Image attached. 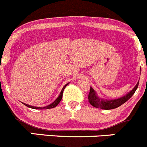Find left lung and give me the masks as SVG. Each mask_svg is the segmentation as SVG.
I'll list each match as a JSON object with an SVG mask.
<instances>
[{"mask_svg": "<svg viewBox=\"0 0 147 147\" xmlns=\"http://www.w3.org/2000/svg\"><path fill=\"white\" fill-rule=\"evenodd\" d=\"M138 86H139V82L136 84V86L133 88V90H131L125 96L113 100H106L99 98L97 95V93L94 90L93 88L90 87L89 95H88V101L92 106L95 107V108H101V109L104 110L114 109V108L121 106L122 104L126 102L129 98H131V96L134 94L135 91L137 89Z\"/></svg>", "mask_w": 147, "mask_h": 147, "instance_id": "1", "label": "left lung"}]
</instances>
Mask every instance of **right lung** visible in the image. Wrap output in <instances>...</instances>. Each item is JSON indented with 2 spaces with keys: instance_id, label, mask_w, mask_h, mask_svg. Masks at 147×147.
Segmentation results:
<instances>
[{
  "instance_id": "obj_1",
  "label": "right lung",
  "mask_w": 147,
  "mask_h": 147,
  "mask_svg": "<svg viewBox=\"0 0 147 147\" xmlns=\"http://www.w3.org/2000/svg\"><path fill=\"white\" fill-rule=\"evenodd\" d=\"M68 84H69V83L66 84V85H65V86H64L63 88H62V90H61V92H60V94H59V96H58V98H57V99L55 100L53 102H52V103H51L50 105H47V106H45V107H36V106H32V105H28V104H26V103H24V102H22V103L24 104V105H25L26 106L28 107V108H33V109H40V110H42V109H49V108H55V107H56L57 105L59 103V102H60V101H61V100H62V94H63V91H64V90H65V87H66L67 85H68Z\"/></svg>"
}]
</instances>
